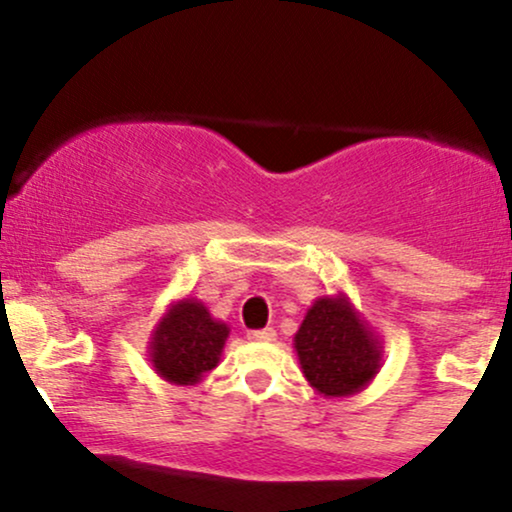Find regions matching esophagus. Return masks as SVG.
Masks as SVG:
<instances>
[{
	"instance_id": "1",
	"label": "esophagus",
	"mask_w": 512,
	"mask_h": 512,
	"mask_svg": "<svg viewBox=\"0 0 512 512\" xmlns=\"http://www.w3.org/2000/svg\"><path fill=\"white\" fill-rule=\"evenodd\" d=\"M248 337L252 339V342H274V339H276V332L272 330V327H264V330H255V332H250Z\"/></svg>"
}]
</instances>
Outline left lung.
Returning <instances> with one entry per match:
<instances>
[{
  "instance_id": "1",
  "label": "left lung",
  "mask_w": 512,
  "mask_h": 512,
  "mask_svg": "<svg viewBox=\"0 0 512 512\" xmlns=\"http://www.w3.org/2000/svg\"><path fill=\"white\" fill-rule=\"evenodd\" d=\"M293 349L305 380L322 397L358 395L383 366V342L344 291L310 305Z\"/></svg>"
}]
</instances>
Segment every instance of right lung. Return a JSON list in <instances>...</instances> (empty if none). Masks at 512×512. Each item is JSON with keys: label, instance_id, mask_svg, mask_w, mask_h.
<instances>
[{"label": "right lung", "instance_id": "add662e5", "mask_svg": "<svg viewBox=\"0 0 512 512\" xmlns=\"http://www.w3.org/2000/svg\"><path fill=\"white\" fill-rule=\"evenodd\" d=\"M231 327L211 317L197 298H180L156 322L149 342V361L158 378L173 385H197L219 366Z\"/></svg>", "mask_w": 512, "mask_h": 512}]
</instances>
